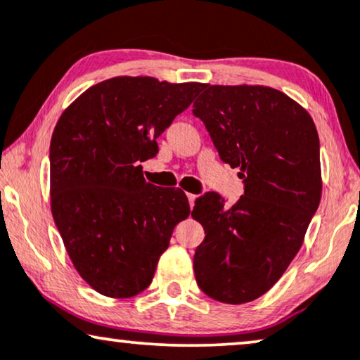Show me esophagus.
<instances>
[{"label": "esophagus", "mask_w": 360, "mask_h": 360, "mask_svg": "<svg viewBox=\"0 0 360 360\" xmlns=\"http://www.w3.org/2000/svg\"><path fill=\"white\" fill-rule=\"evenodd\" d=\"M195 198H198V195H194V194H188V199H189V205H191V209H193V207H194Z\"/></svg>", "instance_id": "obj_1"}]
</instances>
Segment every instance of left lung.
<instances>
[{"label":"left lung","instance_id":"1","mask_svg":"<svg viewBox=\"0 0 360 360\" xmlns=\"http://www.w3.org/2000/svg\"><path fill=\"white\" fill-rule=\"evenodd\" d=\"M193 113L220 160L238 167L245 193L225 207L217 193L195 199L205 238L195 248L199 288L220 303L260 298L303 245L321 200L319 136L293 98L263 85H202Z\"/></svg>","mask_w":360,"mask_h":360}]
</instances>
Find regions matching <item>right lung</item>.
<instances>
[{
  "label": "right lung",
  "instance_id": "1",
  "mask_svg": "<svg viewBox=\"0 0 360 360\" xmlns=\"http://www.w3.org/2000/svg\"><path fill=\"white\" fill-rule=\"evenodd\" d=\"M204 84L113 77L60 115L51 140V210L75 270L100 295L131 298L150 286L176 224L179 188L146 183L141 162Z\"/></svg>",
  "mask_w": 360,
  "mask_h": 360
}]
</instances>
